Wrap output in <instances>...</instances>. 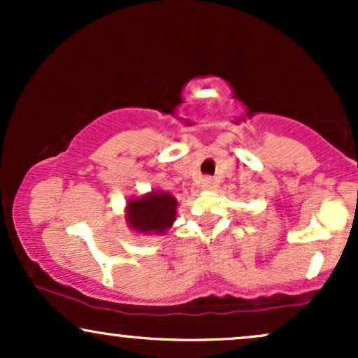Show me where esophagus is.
<instances>
[{
    "mask_svg": "<svg viewBox=\"0 0 358 358\" xmlns=\"http://www.w3.org/2000/svg\"><path fill=\"white\" fill-rule=\"evenodd\" d=\"M215 187H217V182L213 178H210V176H205V178L202 180L203 190H213Z\"/></svg>",
    "mask_w": 358,
    "mask_h": 358,
    "instance_id": "obj_1",
    "label": "esophagus"
}]
</instances>
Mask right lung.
I'll return each mask as SVG.
<instances>
[{"label":"right lung","mask_w":358,"mask_h":358,"mask_svg":"<svg viewBox=\"0 0 358 358\" xmlns=\"http://www.w3.org/2000/svg\"><path fill=\"white\" fill-rule=\"evenodd\" d=\"M178 202L166 192H151L126 205V220L133 231L141 234H165L176 219Z\"/></svg>","instance_id":"add662e5"}]
</instances>
